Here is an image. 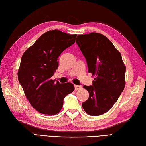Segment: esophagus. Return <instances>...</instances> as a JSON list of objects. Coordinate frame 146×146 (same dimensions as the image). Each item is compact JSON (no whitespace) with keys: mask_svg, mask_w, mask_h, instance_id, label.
<instances>
[{"mask_svg":"<svg viewBox=\"0 0 146 146\" xmlns=\"http://www.w3.org/2000/svg\"><path fill=\"white\" fill-rule=\"evenodd\" d=\"M74 87H75V90H79L82 88V86H79V85H75L74 86Z\"/></svg>","mask_w":146,"mask_h":146,"instance_id":"esophagus-1","label":"esophagus"}]
</instances>
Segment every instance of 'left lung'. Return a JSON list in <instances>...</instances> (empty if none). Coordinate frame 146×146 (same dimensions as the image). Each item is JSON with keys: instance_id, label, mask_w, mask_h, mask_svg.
<instances>
[{"instance_id": "left-lung-1", "label": "left lung", "mask_w": 146, "mask_h": 146, "mask_svg": "<svg viewBox=\"0 0 146 146\" xmlns=\"http://www.w3.org/2000/svg\"><path fill=\"white\" fill-rule=\"evenodd\" d=\"M76 42L86 58L88 72L95 76L92 86H83L89 98L82 106L90 116H100L112 108L124 90L126 66L120 52L103 34L79 35Z\"/></svg>"}]
</instances>
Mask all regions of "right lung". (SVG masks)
Segmentation results:
<instances>
[{"mask_svg":"<svg viewBox=\"0 0 146 146\" xmlns=\"http://www.w3.org/2000/svg\"><path fill=\"white\" fill-rule=\"evenodd\" d=\"M77 34L49 30L24 52L18 72V81L30 104L43 114L61 111L64 98L74 90L71 82L62 84L51 79L58 68V58L75 42Z\"/></svg>","mask_w":146,"mask_h":146,"instance_id":"1","label":"right lung"}]
</instances>
